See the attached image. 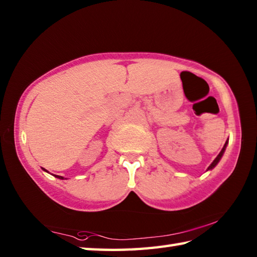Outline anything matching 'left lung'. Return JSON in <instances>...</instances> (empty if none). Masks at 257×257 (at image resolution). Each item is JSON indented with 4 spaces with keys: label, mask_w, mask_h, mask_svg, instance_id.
<instances>
[{
    "label": "left lung",
    "mask_w": 257,
    "mask_h": 257,
    "mask_svg": "<svg viewBox=\"0 0 257 257\" xmlns=\"http://www.w3.org/2000/svg\"><path fill=\"white\" fill-rule=\"evenodd\" d=\"M227 144H228V143H227V142H225V144H224V146H223V149H222V151H221V152H220V154L216 156V159H215L214 161H213V162H212V164L210 165V167H208V169H207V170H210V169H213V168H214V167H215V165L217 164V162H219V161H220V159H221V156H222V154L224 153V149H225V146H227Z\"/></svg>",
    "instance_id": "8db88e82"
}]
</instances>
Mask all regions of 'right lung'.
Here are the masks:
<instances>
[{"mask_svg":"<svg viewBox=\"0 0 257 257\" xmlns=\"http://www.w3.org/2000/svg\"><path fill=\"white\" fill-rule=\"evenodd\" d=\"M44 170H45V169H44ZM55 177H58L59 179H63V177H61V176H55Z\"/></svg>","mask_w":257,"mask_h":257,"instance_id":"obj_1","label":"right lung"}]
</instances>
